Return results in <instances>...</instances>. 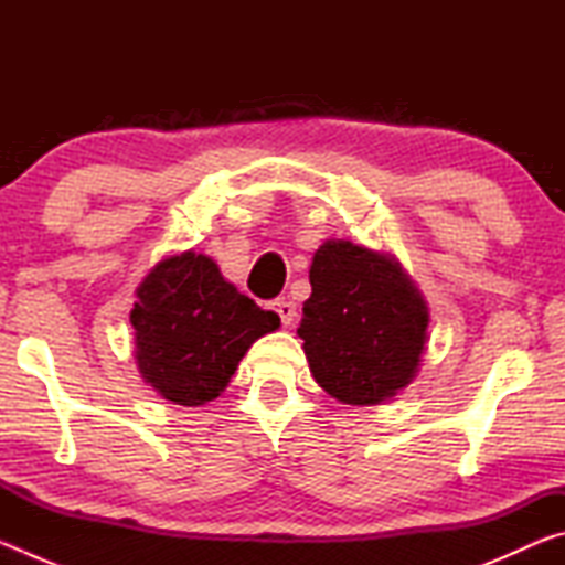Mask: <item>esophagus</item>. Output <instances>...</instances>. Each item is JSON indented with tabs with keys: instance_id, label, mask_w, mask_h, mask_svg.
<instances>
[{
	"instance_id": "1",
	"label": "esophagus",
	"mask_w": 565,
	"mask_h": 565,
	"mask_svg": "<svg viewBox=\"0 0 565 565\" xmlns=\"http://www.w3.org/2000/svg\"><path fill=\"white\" fill-rule=\"evenodd\" d=\"M274 311L279 313V319L284 327H291V321L296 317V303L294 301H286V299H276L274 301Z\"/></svg>"
}]
</instances>
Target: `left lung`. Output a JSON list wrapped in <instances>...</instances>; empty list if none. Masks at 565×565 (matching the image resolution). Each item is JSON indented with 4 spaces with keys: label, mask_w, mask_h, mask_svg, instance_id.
Segmentation results:
<instances>
[{
    "label": "left lung",
    "mask_w": 565,
    "mask_h": 565,
    "mask_svg": "<svg viewBox=\"0 0 565 565\" xmlns=\"http://www.w3.org/2000/svg\"><path fill=\"white\" fill-rule=\"evenodd\" d=\"M309 281L296 333L319 386L353 406L404 388L424 353L428 309L401 266L351 242H327Z\"/></svg>",
    "instance_id": "obj_1"
}]
</instances>
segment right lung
<instances>
[{"label":"right lung","instance_id":"add662e5","mask_svg":"<svg viewBox=\"0 0 565 565\" xmlns=\"http://www.w3.org/2000/svg\"><path fill=\"white\" fill-rule=\"evenodd\" d=\"M129 319L141 376L181 406L222 394L248 347L281 323L194 252L161 262L141 281Z\"/></svg>","mask_w":565,"mask_h":565}]
</instances>
